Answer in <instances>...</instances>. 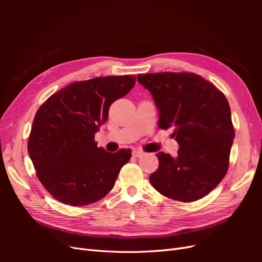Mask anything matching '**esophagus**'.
<instances>
[{
    "label": "esophagus",
    "mask_w": 262,
    "mask_h": 262,
    "mask_svg": "<svg viewBox=\"0 0 262 262\" xmlns=\"http://www.w3.org/2000/svg\"><path fill=\"white\" fill-rule=\"evenodd\" d=\"M132 155H133V156H136V157H141V156H143V155H144V153L142 152V150H138V149H136V150H133V152H132Z\"/></svg>",
    "instance_id": "34e87169"
}]
</instances>
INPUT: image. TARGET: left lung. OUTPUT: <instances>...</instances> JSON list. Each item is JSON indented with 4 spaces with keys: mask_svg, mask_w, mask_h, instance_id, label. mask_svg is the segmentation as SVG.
Wrapping results in <instances>:
<instances>
[{
    "mask_svg": "<svg viewBox=\"0 0 262 262\" xmlns=\"http://www.w3.org/2000/svg\"><path fill=\"white\" fill-rule=\"evenodd\" d=\"M152 94L158 125L173 128L178 155L156 154L158 168L149 176L163 195L182 202L199 200L226 175L235 132L224 94L194 73L139 74Z\"/></svg>",
    "mask_w": 262,
    "mask_h": 262,
    "instance_id": "1",
    "label": "left lung"
}]
</instances>
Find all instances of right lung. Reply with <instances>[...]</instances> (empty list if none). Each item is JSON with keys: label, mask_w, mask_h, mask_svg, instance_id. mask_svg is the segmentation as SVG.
<instances>
[{"label": "right lung", "mask_w": 262, "mask_h": 262, "mask_svg": "<svg viewBox=\"0 0 262 262\" xmlns=\"http://www.w3.org/2000/svg\"><path fill=\"white\" fill-rule=\"evenodd\" d=\"M136 84V76H105L75 82L38 109L28 139L37 177L54 199L73 207L100 200L115 186L131 149L109 153L94 141L110 105Z\"/></svg>", "instance_id": "right-lung-1"}]
</instances>
